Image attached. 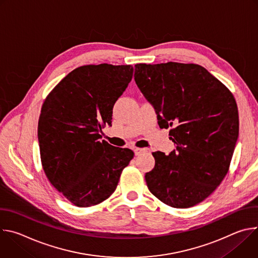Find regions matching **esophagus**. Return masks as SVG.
Segmentation results:
<instances>
[{
    "mask_svg": "<svg viewBox=\"0 0 258 258\" xmlns=\"http://www.w3.org/2000/svg\"><path fill=\"white\" fill-rule=\"evenodd\" d=\"M134 151H135V154H136L137 156H139V155H141L142 153L146 152V149H142V148H136Z\"/></svg>",
    "mask_w": 258,
    "mask_h": 258,
    "instance_id": "esophagus-1",
    "label": "esophagus"
}]
</instances>
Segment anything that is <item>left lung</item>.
Masks as SVG:
<instances>
[{"label":"left lung","instance_id":"1","mask_svg":"<svg viewBox=\"0 0 258 258\" xmlns=\"http://www.w3.org/2000/svg\"><path fill=\"white\" fill-rule=\"evenodd\" d=\"M135 81L156 110L161 128L172 127L176 150L157 151L145 174L149 191L164 204L189 208L211 195L227 175L239 136L231 91L198 64L135 65Z\"/></svg>","mask_w":258,"mask_h":258}]
</instances>
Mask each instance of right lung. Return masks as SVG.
I'll return each instance as SVG.
<instances>
[{"mask_svg":"<svg viewBox=\"0 0 258 258\" xmlns=\"http://www.w3.org/2000/svg\"><path fill=\"white\" fill-rule=\"evenodd\" d=\"M132 65H84L49 93L42 106L38 138L43 169L67 200L90 207L108 199L134 158L127 148L101 141L112 108L133 79Z\"/></svg>","mask_w":258,"mask_h":258,"instance_id":"obj_1","label":"right lung"}]
</instances>
